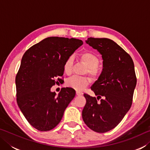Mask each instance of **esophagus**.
<instances>
[{"label": "esophagus", "mask_w": 150, "mask_h": 150, "mask_svg": "<svg viewBox=\"0 0 150 150\" xmlns=\"http://www.w3.org/2000/svg\"><path fill=\"white\" fill-rule=\"evenodd\" d=\"M76 95H77V96H81L83 95V93L79 92V91H76Z\"/></svg>", "instance_id": "obj_1"}]
</instances>
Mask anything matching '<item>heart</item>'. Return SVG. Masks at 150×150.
<instances>
[{"mask_svg":"<svg viewBox=\"0 0 150 150\" xmlns=\"http://www.w3.org/2000/svg\"><path fill=\"white\" fill-rule=\"evenodd\" d=\"M82 62L88 67L87 73L91 77L96 78L98 74L97 67L99 65V59L93 53L84 52L80 55ZM73 58L72 56L67 57L63 63V71L66 74L69 75L71 73L73 67ZM90 83V79L87 77L72 76L66 81L65 84L68 87L72 88L77 91H82L87 87Z\"/></svg>","mask_w":150,"mask_h":150,"instance_id":"1","label":"heart"}]
</instances>
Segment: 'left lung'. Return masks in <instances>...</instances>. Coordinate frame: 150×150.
I'll return each mask as SVG.
<instances>
[{"label": "left lung", "instance_id": "left-lung-1", "mask_svg": "<svg viewBox=\"0 0 150 150\" xmlns=\"http://www.w3.org/2000/svg\"><path fill=\"white\" fill-rule=\"evenodd\" d=\"M86 43L102 55L103 69L91 87L95 97L84 94V122L91 130L104 133L115 128L130 110L136 77L130 55L113 40L88 38Z\"/></svg>", "mask_w": 150, "mask_h": 150}]
</instances>
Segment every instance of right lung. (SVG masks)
Returning <instances> with one entry per match:
<instances>
[{"instance_id":"1","label":"right lung","mask_w":150,"mask_h":150,"mask_svg":"<svg viewBox=\"0 0 150 150\" xmlns=\"http://www.w3.org/2000/svg\"><path fill=\"white\" fill-rule=\"evenodd\" d=\"M83 44L82 40L75 38L50 37L24 53L15 80L17 103L28 122L37 130L54 128L75 97L72 88H63L56 96L51 87L56 83L55 79L63 75L66 59Z\"/></svg>"}]
</instances>
